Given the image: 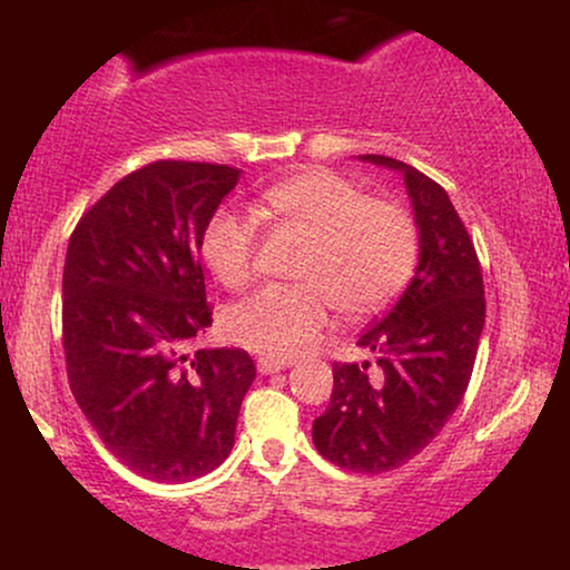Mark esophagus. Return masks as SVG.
<instances>
[{
  "instance_id": "1",
  "label": "esophagus",
  "mask_w": 570,
  "mask_h": 570,
  "mask_svg": "<svg viewBox=\"0 0 570 570\" xmlns=\"http://www.w3.org/2000/svg\"><path fill=\"white\" fill-rule=\"evenodd\" d=\"M286 367H292L289 358H259V362H257L259 375H273V372H281Z\"/></svg>"
}]
</instances>
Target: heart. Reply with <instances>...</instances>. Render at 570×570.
Segmentation results:
<instances>
[{
  "instance_id": "1",
  "label": "heart",
  "mask_w": 570,
  "mask_h": 570,
  "mask_svg": "<svg viewBox=\"0 0 570 570\" xmlns=\"http://www.w3.org/2000/svg\"><path fill=\"white\" fill-rule=\"evenodd\" d=\"M265 208L307 235L297 276L303 284H271L225 313V332L240 348L292 358L318 343L332 307L370 313L396 297L415 267L417 235L407 212L370 200L353 181L326 168H307L263 195ZM257 233L240 214L208 219L200 257L222 284L238 289L254 276Z\"/></svg>"
}]
</instances>
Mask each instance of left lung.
<instances>
[{
    "label": "left lung",
    "mask_w": 570,
    "mask_h": 570,
    "mask_svg": "<svg viewBox=\"0 0 570 570\" xmlns=\"http://www.w3.org/2000/svg\"><path fill=\"white\" fill-rule=\"evenodd\" d=\"M358 160L402 174L417 230V267L389 313L358 345L377 370L335 364L330 407L313 421V444L348 472L404 466L444 429L472 377L485 326L482 271L450 195L407 163L385 155Z\"/></svg>",
    "instance_id": "8db88e82"
}]
</instances>
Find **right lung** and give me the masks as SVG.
I'll list each match as a JSON object with an SVG mask.
<instances>
[{"instance_id": "obj_1", "label": "right lung", "mask_w": 570, "mask_h": 570, "mask_svg": "<svg viewBox=\"0 0 570 570\" xmlns=\"http://www.w3.org/2000/svg\"><path fill=\"white\" fill-rule=\"evenodd\" d=\"M240 171L158 160L122 176L77 222L63 265V351L71 394L130 472L189 482L235 442L257 377L240 348L187 343L212 326L200 238Z\"/></svg>"}]
</instances>
